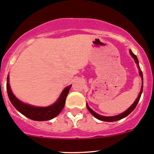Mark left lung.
<instances>
[{
    "label": "left lung",
    "instance_id": "1",
    "mask_svg": "<svg viewBox=\"0 0 154 154\" xmlns=\"http://www.w3.org/2000/svg\"><path fill=\"white\" fill-rule=\"evenodd\" d=\"M130 55H131V57H133V60H135V63H136V65H137V67H138V69H139V75H140L141 78H142V87H141V90H140V92H139V95H138L137 98L136 99V100L134 101V103H133V104L131 105L130 107H129L128 109H127L126 111L124 112L121 113V114L118 115V116H100V115L97 114V113H96L95 112L93 111L92 109H91V108H90L89 106H88V105L86 103V106H87V109H88V111L90 112L91 113V115H92L94 117H95L96 119H97L98 120H100V121H103V122H116V121H119V120H121V119H124V118L127 117V116H128L129 114H130V113L132 112L134 110V109L136 108V105L138 104V103H139V99H140L141 97V95H142V91H143V74H142V71H141V68L139 67V60H138V58L137 57H136L135 54H133V53L132 52L131 50H130Z\"/></svg>",
    "mask_w": 154,
    "mask_h": 154
}]
</instances>
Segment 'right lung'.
<instances>
[{
	"mask_svg": "<svg viewBox=\"0 0 154 154\" xmlns=\"http://www.w3.org/2000/svg\"><path fill=\"white\" fill-rule=\"evenodd\" d=\"M9 79H10V77H9L8 75L7 76V90L9 98H10L12 104L19 112L24 115V116L31 119V120L38 121V122L51 120V119L57 117L60 114V112L63 110V107L65 106L66 97H67L69 90L71 87V85L66 87L63 90L57 101L53 103L52 105H51V106H35L24 103V102L21 101L15 97L10 88Z\"/></svg>",
	"mask_w": 154,
	"mask_h": 154,
	"instance_id": "right-lung-1",
	"label": "right lung"
}]
</instances>
